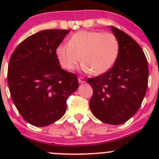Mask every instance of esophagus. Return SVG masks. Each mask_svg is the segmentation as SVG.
<instances>
[{"instance_id":"1","label":"esophagus","mask_w":159,"mask_h":159,"mask_svg":"<svg viewBox=\"0 0 159 159\" xmlns=\"http://www.w3.org/2000/svg\"><path fill=\"white\" fill-rule=\"evenodd\" d=\"M78 80H79V83H80V84H83V83H85V79H84V77H82V76L79 77Z\"/></svg>"}]
</instances>
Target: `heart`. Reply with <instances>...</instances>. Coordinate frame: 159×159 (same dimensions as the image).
I'll use <instances>...</instances> for the list:
<instances>
[{"mask_svg":"<svg viewBox=\"0 0 159 159\" xmlns=\"http://www.w3.org/2000/svg\"><path fill=\"white\" fill-rule=\"evenodd\" d=\"M119 52V40L111 32L79 31L70 37L68 44L57 46L56 56L61 67L68 71L75 69L81 57L82 69L99 75L111 68Z\"/></svg>","mask_w":159,"mask_h":159,"instance_id":"b5f03b06","label":"heart"}]
</instances>
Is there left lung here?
Listing matches in <instances>:
<instances>
[{
	"label": "left lung",
	"instance_id": "obj_1",
	"mask_svg": "<svg viewBox=\"0 0 159 159\" xmlns=\"http://www.w3.org/2000/svg\"><path fill=\"white\" fill-rule=\"evenodd\" d=\"M119 43L113 67L87 82L93 95L90 99L92 114L102 123L122 124L139 109L148 84V63L139 44L120 29L111 26Z\"/></svg>",
	"mask_w": 159,
	"mask_h": 159
}]
</instances>
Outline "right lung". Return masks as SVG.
<instances>
[{
    "instance_id": "right-lung-1",
    "label": "right lung",
    "mask_w": 159,
    "mask_h": 159,
    "mask_svg": "<svg viewBox=\"0 0 159 159\" xmlns=\"http://www.w3.org/2000/svg\"><path fill=\"white\" fill-rule=\"evenodd\" d=\"M69 32H36L20 43L9 60L7 78L12 99L25 121L36 127L62 117L67 98L79 88L76 75L63 69L56 56V48Z\"/></svg>"
}]
</instances>
